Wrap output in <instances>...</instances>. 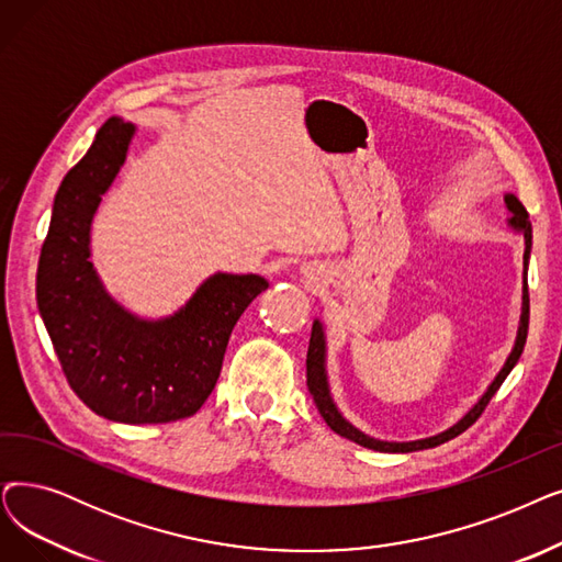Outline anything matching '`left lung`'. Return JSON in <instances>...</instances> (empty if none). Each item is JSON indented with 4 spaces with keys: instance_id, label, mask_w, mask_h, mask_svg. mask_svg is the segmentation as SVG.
I'll use <instances>...</instances> for the list:
<instances>
[{
    "instance_id": "obj_1",
    "label": "left lung",
    "mask_w": 562,
    "mask_h": 562,
    "mask_svg": "<svg viewBox=\"0 0 562 562\" xmlns=\"http://www.w3.org/2000/svg\"><path fill=\"white\" fill-rule=\"evenodd\" d=\"M505 206L512 213V217H507V227L524 236L526 243V250H524V294H521V316H519V328H517V339H515V347H512L505 364L501 368V372L496 374V379L490 383V387L484 390V395L467 411L463 416L450 425L448 429L438 431L434 436L427 438H418V441H381V438H374L370 434L360 431L358 427H353L345 416H341V411L337 408L333 395H330V381H328V370H326V356H328V345H326V330L324 324L319 319H314L312 324V335H310V349H307V387H310V395L319 408L322 418L326 420V425L339 434L349 438V441L362 446V448H370L376 452H416V450H429L441 446L450 438L459 436L461 431H467L477 418L480 413L484 411V406L490 404V400L496 395V390L503 385V381L507 379V374L515 370V364L521 358L524 345H526V337H528V316H530V301H528V259H530V248H532V227L528 221V211L524 209V204L519 202L517 194L505 192Z\"/></svg>"
}]
</instances>
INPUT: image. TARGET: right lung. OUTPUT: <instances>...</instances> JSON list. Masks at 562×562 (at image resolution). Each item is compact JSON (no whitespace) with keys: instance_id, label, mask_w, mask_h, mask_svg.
<instances>
[{"instance_id":"obj_1","label":"right lung","mask_w":562,"mask_h":562,"mask_svg":"<svg viewBox=\"0 0 562 562\" xmlns=\"http://www.w3.org/2000/svg\"><path fill=\"white\" fill-rule=\"evenodd\" d=\"M135 133L131 121L108 119L64 177L41 248L36 301L72 393L108 420L156 425L202 408L238 316L268 282L213 273L160 319H142L108 294L91 261V223Z\"/></svg>"}]
</instances>
